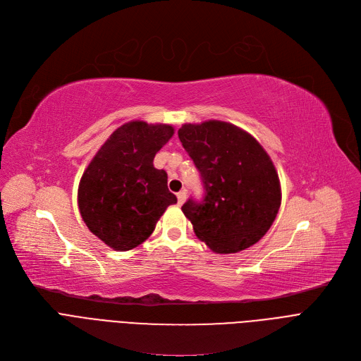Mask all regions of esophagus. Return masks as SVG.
<instances>
[{
  "mask_svg": "<svg viewBox=\"0 0 361 361\" xmlns=\"http://www.w3.org/2000/svg\"><path fill=\"white\" fill-rule=\"evenodd\" d=\"M185 199H187V193H185V190H181L180 193H177V200H178V206H181L184 202H185Z\"/></svg>",
  "mask_w": 361,
  "mask_h": 361,
  "instance_id": "obj_1",
  "label": "esophagus"
}]
</instances>
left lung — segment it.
<instances>
[{"label":"left lung","mask_w":361,"mask_h":361,"mask_svg":"<svg viewBox=\"0 0 361 361\" xmlns=\"http://www.w3.org/2000/svg\"><path fill=\"white\" fill-rule=\"evenodd\" d=\"M204 184V199L181 210L196 236L216 254L250 248L266 235L281 204L276 166L259 142L228 122L207 120L178 129Z\"/></svg>","instance_id":"1"}]
</instances>
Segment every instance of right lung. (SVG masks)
I'll use <instances>...</instances> for the list:
<instances>
[{"label": "right lung", "instance_id": "right-lung-1", "mask_svg": "<svg viewBox=\"0 0 361 361\" xmlns=\"http://www.w3.org/2000/svg\"><path fill=\"white\" fill-rule=\"evenodd\" d=\"M174 135L165 123L132 120L117 128L94 155L80 180L78 209L87 228L114 251L145 243L177 197L168 176L157 170V152Z\"/></svg>", "mask_w": 361, "mask_h": 361}]
</instances>
